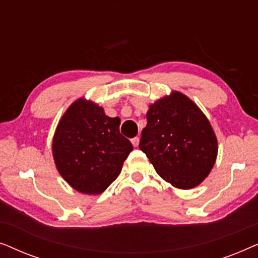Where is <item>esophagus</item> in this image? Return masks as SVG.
<instances>
[{
    "label": "esophagus",
    "mask_w": 258,
    "mask_h": 258,
    "mask_svg": "<svg viewBox=\"0 0 258 258\" xmlns=\"http://www.w3.org/2000/svg\"><path fill=\"white\" fill-rule=\"evenodd\" d=\"M132 143H133L134 147L139 146V143H140V137H134V139H132Z\"/></svg>",
    "instance_id": "34e87169"
}]
</instances>
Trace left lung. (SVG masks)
<instances>
[{
    "mask_svg": "<svg viewBox=\"0 0 258 258\" xmlns=\"http://www.w3.org/2000/svg\"><path fill=\"white\" fill-rule=\"evenodd\" d=\"M140 149L164 181L178 189L204 181L217 157V139L202 110L172 91L149 105Z\"/></svg>",
    "mask_w": 258,
    "mask_h": 258,
    "instance_id": "left-lung-1",
    "label": "left lung"
}]
</instances>
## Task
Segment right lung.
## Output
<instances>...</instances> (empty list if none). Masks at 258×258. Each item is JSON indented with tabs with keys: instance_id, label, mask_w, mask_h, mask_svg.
<instances>
[{
	"instance_id": "add662e5",
	"label": "right lung",
	"mask_w": 258,
	"mask_h": 258,
	"mask_svg": "<svg viewBox=\"0 0 258 258\" xmlns=\"http://www.w3.org/2000/svg\"><path fill=\"white\" fill-rule=\"evenodd\" d=\"M119 124V117H109L86 98L74 102L59 119L52 156L59 174L77 191L97 195L117 178L133 151Z\"/></svg>"
}]
</instances>
